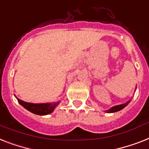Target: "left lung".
Returning <instances> with one entry per match:
<instances>
[{
  "label": "left lung",
  "mask_w": 149,
  "mask_h": 149,
  "mask_svg": "<svg viewBox=\"0 0 149 149\" xmlns=\"http://www.w3.org/2000/svg\"><path fill=\"white\" fill-rule=\"evenodd\" d=\"M129 103V102H127L126 103H124V104H122V105H119V106H113L112 107L111 109H109V110H106V112H118L119 110L123 109V108H125V106Z\"/></svg>",
  "instance_id": "obj_1"
}]
</instances>
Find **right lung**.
Wrapping results in <instances>:
<instances>
[{"mask_svg": "<svg viewBox=\"0 0 149 149\" xmlns=\"http://www.w3.org/2000/svg\"><path fill=\"white\" fill-rule=\"evenodd\" d=\"M18 102L24 106V108L29 110L30 112H33L36 115L40 116H44L51 113L54 110L55 107L58 104V102H50V103H40V104H33L29 103V102H24L22 100L17 99Z\"/></svg>", "mask_w": 149, "mask_h": 149, "instance_id": "add662e5", "label": "right lung"}]
</instances>
